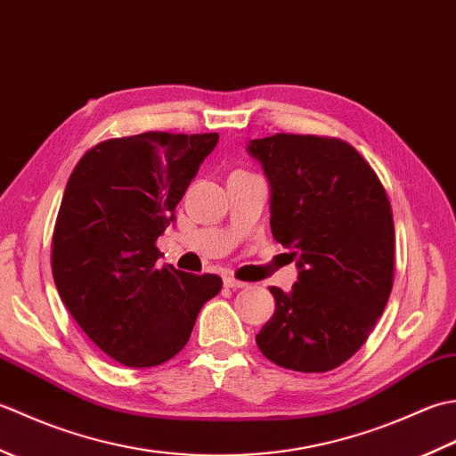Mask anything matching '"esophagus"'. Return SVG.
<instances>
[{
  "label": "esophagus",
  "mask_w": 456,
  "mask_h": 456,
  "mask_svg": "<svg viewBox=\"0 0 456 456\" xmlns=\"http://www.w3.org/2000/svg\"><path fill=\"white\" fill-rule=\"evenodd\" d=\"M223 284H225V288H231V289H243V288L248 286L247 282H240V280H237V278H233V276H225V278H223Z\"/></svg>",
  "instance_id": "obj_1"
}]
</instances>
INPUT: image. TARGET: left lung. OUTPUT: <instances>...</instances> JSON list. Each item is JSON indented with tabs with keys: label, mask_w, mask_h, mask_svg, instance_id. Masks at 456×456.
<instances>
[{
	"label": "left lung",
	"mask_w": 456,
	"mask_h": 456,
	"mask_svg": "<svg viewBox=\"0 0 456 456\" xmlns=\"http://www.w3.org/2000/svg\"><path fill=\"white\" fill-rule=\"evenodd\" d=\"M270 182V229L299 268L256 335L268 361L297 372L346 362L374 329L394 284V219L380 178L351 144L317 134L253 139Z\"/></svg>",
	"instance_id": "1"
}]
</instances>
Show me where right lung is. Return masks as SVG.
<instances>
[{
  "instance_id": "obj_1",
  "label": "right lung",
  "mask_w": 456,
  "mask_h": 456,
  "mask_svg": "<svg viewBox=\"0 0 456 456\" xmlns=\"http://www.w3.org/2000/svg\"><path fill=\"white\" fill-rule=\"evenodd\" d=\"M217 141L162 131L110 139L68 178L53 233L54 284L82 331L125 366L178 354L223 286L217 274L157 266V239Z\"/></svg>"
}]
</instances>
